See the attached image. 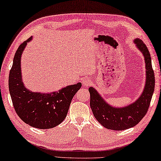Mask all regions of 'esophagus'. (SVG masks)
Segmentation results:
<instances>
[{"label":"esophagus","mask_w":161,"mask_h":161,"mask_svg":"<svg viewBox=\"0 0 161 161\" xmlns=\"http://www.w3.org/2000/svg\"><path fill=\"white\" fill-rule=\"evenodd\" d=\"M92 80H91L89 77H85L82 80V85L84 87H86L89 85H90V84H92Z\"/></svg>","instance_id":"obj_1"}]
</instances>
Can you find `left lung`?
I'll list each match as a JSON object with an SVG mask.
<instances>
[{
  "label": "left lung",
  "mask_w": 161,
  "mask_h": 161,
  "mask_svg": "<svg viewBox=\"0 0 161 161\" xmlns=\"http://www.w3.org/2000/svg\"><path fill=\"white\" fill-rule=\"evenodd\" d=\"M133 42L144 55L146 64L145 86L139 97L128 106L114 107L108 103L95 88H89L90 106L93 115L106 129L119 131L134 127L147 114L151 103L154 92L155 77L150 53L141 39L136 38Z\"/></svg>",
  "instance_id": "1"
}]
</instances>
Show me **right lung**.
I'll use <instances>...</instances> for the list:
<instances>
[{"instance_id": "obj_1", "label": "right lung", "mask_w": 161, "mask_h": 161, "mask_svg": "<svg viewBox=\"0 0 161 161\" xmlns=\"http://www.w3.org/2000/svg\"><path fill=\"white\" fill-rule=\"evenodd\" d=\"M32 36L19 46L9 74V91L14 108L26 124L38 129H51L60 124L68 114L72 99L81 84L64 87L50 93L34 92L22 81L21 57Z\"/></svg>"}]
</instances>
